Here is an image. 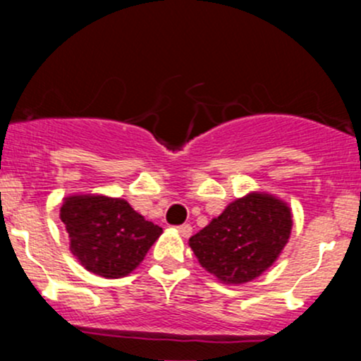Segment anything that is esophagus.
I'll return each mask as SVG.
<instances>
[{
  "instance_id": "esophagus-1",
  "label": "esophagus",
  "mask_w": 361,
  "mask_h": 361,
  "mask_svg": "<svg viewBox=\"0 0 361 361\" xmlns=\"http://www.w3.org/2000/svg\"><path fill=\"white\" fill-rule=\"evenodd\" d=\"M176 231H178V234L181 235V238H190L192 225L190 224H183V225H180V227H178Z\"/></svg>"
}]
</instances>
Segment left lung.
Wrapping results in <instances>:
<instances>
[{"instance_id":"left-lung-1","label":"left lung","mask_w":361,"mask_h":361,"mask_svg":"<svg viewBox=\"0 0 361 361\" xmlns=\"http://www.w3.org/2000/svg\"><path fill=\"white\" fill-rule=\"evenodd\" d=\"M292 207L267 192L232 201L188 239L199 264L224 285H245L281 255L293 227Z\"/></svg>"}]
</instances>
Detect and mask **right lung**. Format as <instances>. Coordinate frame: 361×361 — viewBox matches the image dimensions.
<instances>
[{
	"label": "right lung",
	"mask_w": 361,
	"mask_h": 361,
	"mask_svg": "<svg viewBox=\"0 0 361 361\" xmlns=\"http://www.w3.org/2000/svg\"><path fill=\"white\" fill-rule=\"evenodd\" d=\"M59 216L73 257L89 272L108 279L129 276L162 234L126 199L108 195H68Z\"/></svg>",
	"instance_id": "add662e5"
}]
</instances>
